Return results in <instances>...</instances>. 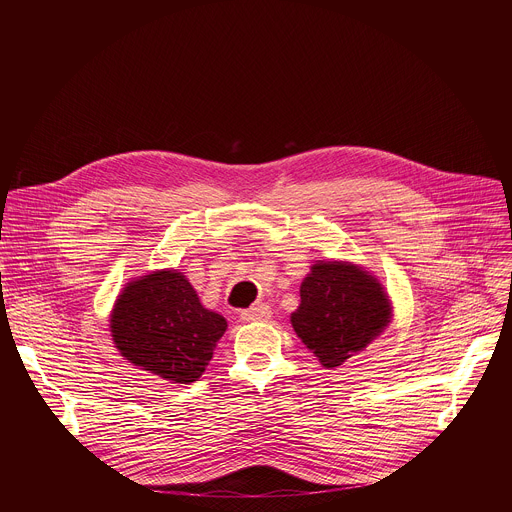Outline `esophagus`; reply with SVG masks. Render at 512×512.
<instances>
[{"label":"esophagus","mask_w":512,"mask_h":512,"mask_svg":"<svg viewBox=\"0 0 512 512\" xmlns=\"http://www.w3.org/2000/svg\"><path fill=\"white\" fill-rule=\"evenodd\" d=\"M241 318L245 322H267L271 318V308L267 304H255L241 312Z\"/></svg>","instance_id":"34e87169"}]
</instances>
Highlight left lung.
I'll return each mask as SVG.
<instances>
[{
  "mask_svg": "<svg viewBox=\"0 0 512 512\" xmlns=\"http://www.w3.org/2000/svg\"><path fill=\"white\" fill-rule=\"evenodd\" d=\"M393 320L383 283L350 261H316L300 285V306L289 316L298 338L322 367L336 369L377 340Z\"/></svg>",
  "mask_w": 512,
  "mask_h": 512,
  "instance_id": "1",
  "label": "left lung"
}]
</instances>
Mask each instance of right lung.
<instances>
[{"mask_svg": "<svg viewBox=\"0 0 512 512\" xmlns=\"http://www.w3.org/2000/svg\"><path fill=\"white\" fill-rule=\"evenodd\" d=\"M227 320L202 306L178 269H156L125 283L109 316L119 354L141 371L190 385L200 379Z\"/></svg>", "mask_w": 512, "mask_h": 512, "instance_id": "obj_1", "label": "right lung"}]
</instances>
